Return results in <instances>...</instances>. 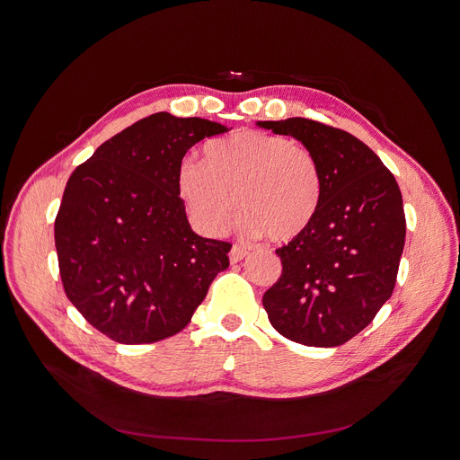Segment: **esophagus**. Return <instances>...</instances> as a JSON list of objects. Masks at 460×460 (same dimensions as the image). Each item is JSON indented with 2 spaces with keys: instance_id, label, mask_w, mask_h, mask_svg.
I'll list each match as a JSON object with an SVG mask.
<instances>
[{
  "instance_id": "obj_1",
  "label": "esophagus",
  "mask_w": 460,
  "mask_h": 460,
  "mask_svg": "<svg viewBox=\"0 0 460 460\" xmlns=\"http://www.w3.org/2000/svg\"><path fill=\"white\" fill-rule=\"evenodd\" d=\"M246 255H248V250H246L244 246H238V244H234V246L231 248L229 259H231V262H238V261H243Z\"/></svg>"
}]
</instances>
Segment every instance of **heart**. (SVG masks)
I'll return each mask as SVG.
<instances>
[{
	"label": "heart",
	"mask_w": 460,
	"mask_h": 460,
	"mask_svg": "<svg viewBox=\"0 0 460 460\" xmlns=\"http://www.w3.org/2000/svg\"><path fill=\"white\" fill-rule=\"evenodd\" d=\"M177 191L191 224L208 236L222 234L238 203L243 231L288 243L315 222L323 199L319 162L291 137L244 130L207 147V160L184 156Z\"/></svg>",
	"instance_id": "1"
}]
</instances>
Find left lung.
Here are the masks:
<instances>
[{
	"label": "left lung",
	"mask_w": 460,
	"mask_h": 460,
	"mask_svg": "<svg viewBox=\"0 0 460 460\" xmlns=\"http://www.w3.org/2000/svg\"><path fill=\"white\" fill-rule=\"evenodd\" d=\"M259 127L302 141L323 175L315 222L276 250L283 270L262 305L287 340L343 345L394 293L406 234L399 184L364 141L341 128L304 117Z\"/></svg>",
	"instance_id": "obj_1"
}]
</instances>
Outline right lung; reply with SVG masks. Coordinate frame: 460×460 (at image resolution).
I'll use <instances>...</instances> for the list:
<instances>
[{"label": "right lung", "mask_w": 460, "mask_h": 460, "mask_svg": "<svg viewBox=\"0 0 460 460\" xmlns=\"http://www.w3.org/2000/svg\"><path fill=\"white\" fill-rule=\"evenodd\" d=\"M227 128L165 111L104 141L72 172L54 238L66 298L123 345L179 333L229 267L231 244L191 231L177 191L190 147Z\"/></svg>", "instance_id": "add662e5"}]
</instances>
